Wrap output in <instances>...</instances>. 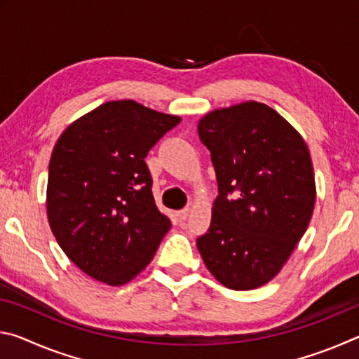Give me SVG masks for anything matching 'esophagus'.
<instances>
[{"label":"esophagus","mask_w":359,"mask_h":359,"mask_svg":"<svg viewBox=\"0 0 359 359\" xmlns=\"http://www.w3.org/2000/svg\"><path fill=\"white\" fill-rule=\"evenodd\" d=\"M175 215H177V218H179V220H180V222H184V220H187V218H188V215H190V208H185V209H182V210H179V212H177V214H175Z\"/></svg>","instance_id":"34e87169"}]
</instances>
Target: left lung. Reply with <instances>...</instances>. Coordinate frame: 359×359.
<instances>
[{
    "label": "left lung",
    "mask_w": 359,
    "mask_h": 359,
    "mask_svg": "<svg viewBox=\"0 0 359 359\" xmlns=\"http://www.w3.org/2000/svg\"><path fill=\"white\" fill-rule=\"evenodd\" d=\"M198 135L218 182L198 250L226 288L263 287L280 272L312 218L311 151L280 114L257 101L205 114Z\"/></svg>",
    "instance_id": "8db88e82"
}]
</instances>
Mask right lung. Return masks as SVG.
Listing matches in <instances>:
<instances>
[{
	"label": "right lung",
	"instance_id": "obj_1",
	"mask_svg": "<svg viewBox=\"0 0 359 359\" xmlns=\"http://www.w3.org/2000/svg\"><path fill=\"white\" fill-rule=\"evenodd\" d=\"M180 123L133 100L109 101L66 128L53 147L47 218L79 269L112 287L154 258L171 220L158 210L144 158Z\"/></svg>",
	"mask_w": 359,
	"mask_h": 359
}]
</instances>
